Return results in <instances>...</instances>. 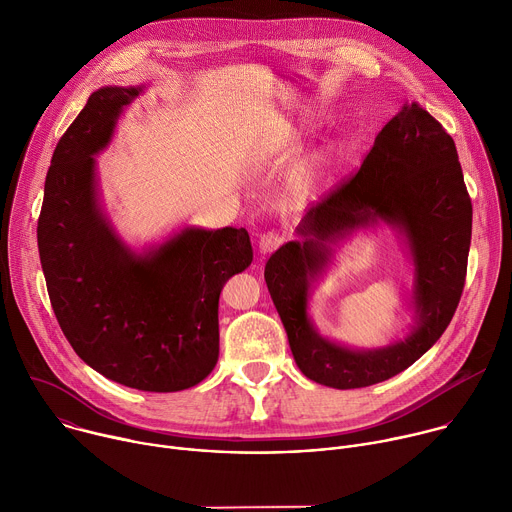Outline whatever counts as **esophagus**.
<instances>
[{"mask_svg":"<svg viewBox=\"0 0 512 512\" xmlns=\"http://www.w3.org/2000/svg\"><path fill=\"white\" fill-rule=\"evenodd\" d=\"M285 241V235L277 233V231H267L261 235L259 239V251L265 255V253H273L277 247H281Z\"/></svg>","mask_w":512,"mask_h":512,"instance_id":"obj_1","label":"esophagus"}]
</instances>
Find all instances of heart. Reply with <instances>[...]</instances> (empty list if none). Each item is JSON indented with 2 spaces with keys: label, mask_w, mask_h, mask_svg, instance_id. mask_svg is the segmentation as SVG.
I'll use <instances>...</instances> for the list:
<instances>
[{
  "label": "heart",
  "mask_w": 512,
  "mask_h": 512,
  "mask_svg": "<svg viewBox=\"0 0 512 512\" xmlns=\"http://www.w3.org/2000/svg\"><path fill=\"white\" fill-rule=\"evenodd\" d=\"M304 135H306V125H287L281 135L277 137L273 150L277 154H285V152H294L298 150L302 141H304ZM322 168H324V162H318L314 164L312 168L306 170V174L300 178L298 182V194L300 196H310L314 192V188L318 186V180L322 176Z\"/></svg>",
  "instance_id": "1"
}]
</instances>
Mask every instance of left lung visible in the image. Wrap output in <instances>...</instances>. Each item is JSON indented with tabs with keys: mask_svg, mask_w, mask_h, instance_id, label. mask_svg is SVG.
Segmentation results:
<instances>
[{
	"mask_svg": "<svg viewBox=\"0 0 512 512\" xmlns=\"http://www.w3.org/2000/svg\"><path fill=\"white\" fill-rule=\"evenodd\" d=\"M389 224L414 267L410 334L381 349H350L322 337L307 314L311 283L333 247L364 228ZM265 265L271 300L300 371L332 389L387 381L421 358L452 322L468 267L472 202L448 131L417 103L379 131L356 176L312 206Z\"/></svg>",
	"mask_w": 512,
	"mask_h": 512,
	"instance_id": "left-lung-1",
	"label": "left lung"
}]
</instances>
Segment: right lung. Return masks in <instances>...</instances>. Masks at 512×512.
Segmentation results:
<instances>
[{
  "label": "right lung",
  "instance_id": "add662e5",
  "mask_svg": "<svg viewBox=\"0 0 512 512\" xmlns=\"http://www.w3.org/2000/svg\"><path fill=\"white\" fill-rule=\"evenodd\" d=\"M145 91L97 89L60 137L44 184L38 251L56 320L103 377L174 393L218 360V296L253 261L245 229L184 227L131 249L101 204L97 160L127 105Z\"/></svg>",
  "mask_w": 512,
  "mask_h": 512
}]
</instances>
